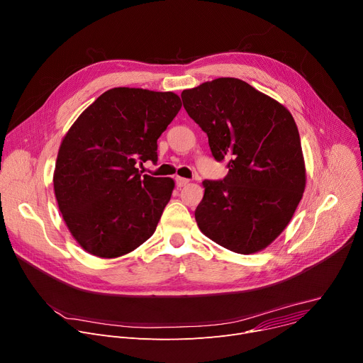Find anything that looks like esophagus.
Segmentation results:
<instances>
[{
  "label": "esophagus",
  "instance_id": "esophagus-1",
  "mask_svg": "<svg viewBox=\"0 0 363 363\" xmlns=\"http://www.w3.org/2000/svg\"><path fill=\"white\" fill-rule=\"evenodd\" d=\"M176 184H177V187H184V186L189 184V180L183 179V177H177L176 179Z\"/></svg>",
  "mask_w": 363,
  "mask_h": 363
}]
</instances>
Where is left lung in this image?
Returning a JSON list of instances; mask_svg holds the SVG:
<instances>
[{
    "instance_id": "1",
    "label": "left lung",
    "mask_w": 363,
    "mask_h": 363,
    "mask_svg": "<svg viewBox=\"0 0 363 363\" xmlns=\"http://www.w3.org/2000/svg\"><path fill=\"white\" fill-rule=\"evenodd\" d=\"M187 115L208 135L222 180H205L194 211L199 230L234 253L252 255L281 234L302 199L305 164L289 110L238 78L182 93Z\"/></svg>"
}]
</instances>
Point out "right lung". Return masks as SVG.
<instances>
[{
    "label": "right lung",
    "instance_id": "1",
    "mask_svg": "<svg viewBox=\"0 0 363 363\" xmlns=\"http://www.w3.org/2000/svg\"><path fill=\"white\" fill-rule=\"evenodd\" d=\"M180 107L172 91L111 89L62 139L55 196L69 233L87 253L119 257L154 234L174 182L143 176L138 165L157 162V139Z\"/></svg>",
    "mask_w": 363,
    "mask_h": 363
}]
</instances>
